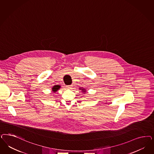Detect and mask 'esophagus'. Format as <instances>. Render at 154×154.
<instances>
[{
    "instance_id": "esophagus-1",
    "label": "esophagus",
    "mask_w": 154,
    "mask_h": 154,
    "mask_svg": "<svg viewBox=\"0 0 154 154\" xmlns=\"http://www.w3.org/2000/svg\"><path fill=\"white\" fill-rule=\"evenodd\" d=\"M66 87H67V88H68V89H70V88H72V85H66Z\"/></svg>"
}]
</instances>
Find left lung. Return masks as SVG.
<instances>
[{"instance_id":"left-lung-1","label":"left lung","mask_w":154,"mask_h":154,"mask_svg":"<svg viewBox=\"0 0 154 154\" xmlns=\"http://www.w3.org/2000/svg\"><path fill=\"white\" fill-rule=\"evenodd\" d=\"M82 92H85V90L84 89H82Z\"/></svg>"}]
</instances>
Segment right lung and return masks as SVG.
Here are the masks:
<instances>
[{"label":"right lung","mask_w":154,"mask_h":154,"mask_svg":"<svg viewBox=\"0 0 154 154\" xmlns=\"http://www.w3.org/2000/svg\"><path fill=\"white\" fill-rule=\"evenodd\" d=\"M59 87H58V85H55L54 87H53V88H52V90L54 91V92H56L58 89H59Z\"/></svg>","instance_id":"1"}]
</instances>
